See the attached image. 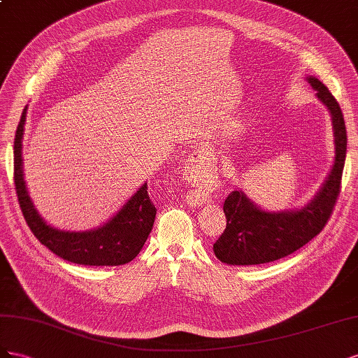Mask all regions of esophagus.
<instances>
[{"label": "esophagus", "mask_w": 358, "mask_h": 358, "mask_svg": "<svg viewBox=\"0 0 358 358\" xmlns=\"http://www.w3.org/2000/svg\"><path fill=\"white\" fill-rule=\"evenodd\" d=\"M207 159H208V150L203 148V147H199L196 150H193L190 155H189V162L193 163V165H195V163L206 162Z\"/></svg>", "instance_id": "obj_1"}]
</instances>
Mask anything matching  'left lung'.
<instances>
[{
  "label": "left lung",
  "instance_id": "8db88e82",
  "mask_svg": "<svg viewBox=\"0 0 358 358\" xmlns=\"http://www.w3.org/2000/svg\"><path fill=\"white\" fill-rule=\"evenodd\" d=\"M306 80L330 112L334 136L331 169L315 196L294 210H264L244 190H234L223 203L227 228L213 246L214 255L224 264L258 265L288 257L318 236L333 211L346 157L345 121L329 88L315 76H308Z\"/></svg>",
  "mask_w": 358,
  "mask_h": 358
}]
</instances>
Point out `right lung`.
Returning <instances> with one entry per match:
<instances>
[{
	"label": "right lung",
	"mask_w": 358,
	"mask_h": 358,
	"mask_svg": "<svg viewBox=\"0 0 358 358\" xmlns=\"http://www.w3.org/2000/svg\"><path fill=\"white\" fill-rule=\"evenodd\" d=\"M27 109L28 106L22 110L15 136V186L20 210L36 238L57 257L79 265H122L135 259L150 236L157 211L148 196L147 182L114 216L94 229L66 231L49 224L38 214L24 180L22 139Z\"/></svg>",
	"instance_id": "add662e5"
}]
</instances>
